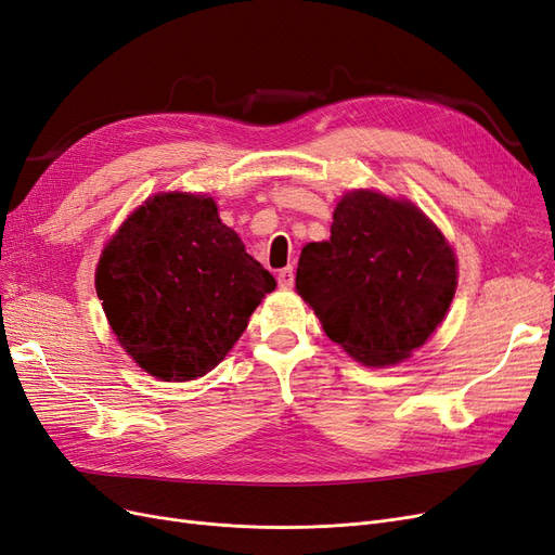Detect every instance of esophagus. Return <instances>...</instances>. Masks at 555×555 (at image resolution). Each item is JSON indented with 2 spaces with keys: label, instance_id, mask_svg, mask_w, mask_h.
<instances>
[{
  "label": "esophagus",
  "instance_id": "1",
  "mask_svg": "<svg viewBox=\"0 0 555 555\" xmlns=\"http://www.w3.org/2000/svg\"><path fill=\"white\" fill-rule=\"evenodd\" d=\"M294 278H296L294 266H286V269H282L278 273V282H280V286H284V289H289V286H294Z\"/></svg>",
  "mask_w": 555,
  "mask_h": 555
}]
</instances>
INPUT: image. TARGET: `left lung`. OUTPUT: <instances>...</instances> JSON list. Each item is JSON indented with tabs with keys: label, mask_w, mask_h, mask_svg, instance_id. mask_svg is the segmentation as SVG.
<instances>
[{
	"label": "left lung",
	"mask_w": 555,
	"mask_h": 555,
	"mask_svg": "<svg viewBox=\"0 0 555 555\" xmlns=\"http://www.w3.org/2000/svg\"><path fill=\"white\" fill-rule=\"evenodd\" d=\"M460 280L450 241L406 197L347 190L331 238L302 247L296 294L365 367L406 360L441 326Z\"/></svg>",
	"instance_id": "1"
}]
</instances>
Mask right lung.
Wrapping results in <instances>:
<instances>
[{"instance_id":"add662e5","label":"right lung","mask_w":555,"mask_h":555,"mask_svg":"<svg viewBox=\"0 0 555 555\" xmlns=\"http://www.w3.org/2000/svg\"><path fill=\"white\" fill-rule=\"evenodd\" d=\"M275 286L216 199L181 190L146 197L95 263V294L119 347L169 384L222 362Z\"/></svg>"}]
</instances>
